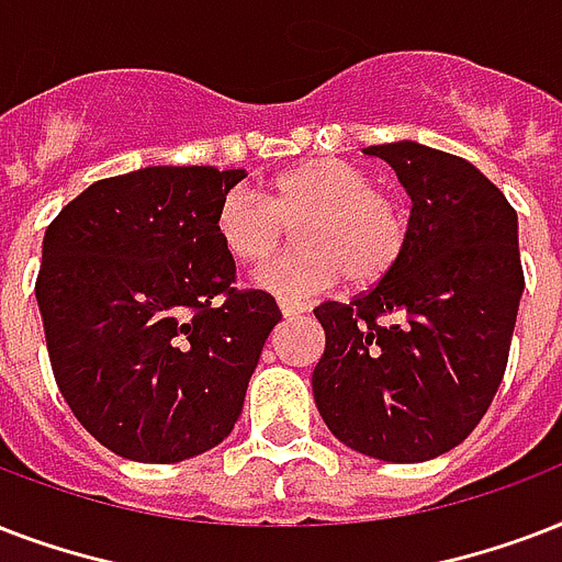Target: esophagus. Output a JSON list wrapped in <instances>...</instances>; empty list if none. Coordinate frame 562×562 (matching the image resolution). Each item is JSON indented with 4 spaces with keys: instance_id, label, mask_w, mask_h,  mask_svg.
Returning <instances> with one entry per match:
<instances>
[{
    "instance_id": "34e87169",
    "label": "esophagus",
    "mask_w": 562,
    "mask_h": 562,
    "mask_svg": "<svg viewBox=\"0 0 562 562\" xmlns=\"http://www.w3.org/2000/svg\"><path fill=\"white\" fill-rule=\"evenodd\" d=\"M278 307H281L284 316H302V313H307V304L290 302V299H278Z\"/></svg>"
}]
</instances>
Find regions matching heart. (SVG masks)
I'll use <instances>...</instances> for the list:
<instances>
[{
	"label": "heart",
	"mask_w": 562,
	"mask_h": 562,
	"mask_svg": "<svg viewBox=\"0 0 562 562\" xmlns=\"http://www.w3.org/2000/svg\"><path fill=\"white\" fill-rule=\"evenodd\" d=\"M295 225L299 249L258 272L269 293H319L340 276L355 286L381 281L402 260L411 220L404 204L342 158H311L278 172L258 193L237 187L216 207V237L237 263H260Z\"/></svg>",
	"instance_id": "obj_1"
}]
</instances>
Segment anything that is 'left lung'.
Here are the masks:
<instances>
[{"label": "left lung", "instance_id": "1", "mask_svg": "<svg viewBox=\"0 0 562 562\" xmlns=\"http://www.w3.org/2000/svg\"><path fill=\"white\" fill-rule=\"evenodd\" d=\"M411 195L390 276L325 302L313 398L334 437L367 458L422 463L475 430L502 384L525 290L519 222L469 160L398 140L369 146Z\"/></svg>", "mask_w": 562, "mask_h": 562}]
</instances>
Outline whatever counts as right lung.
<instances>
[{"label":"right lung","instance_id":"obj_1","mask_svg":"<svg viewBox=\"0 0 562 562\" xmlns=\"http://www.w3.org/2000/svg\"><path fill=\"white\" fill-rule=\"evenodd\" d=\"M246 169L102 178L52 220L34 295L60 395L104 448L178 463L220 446L281 319L237 290L213 220Z\"/></svg>","mask_w":562,"mask_h":562}]
</instances>
